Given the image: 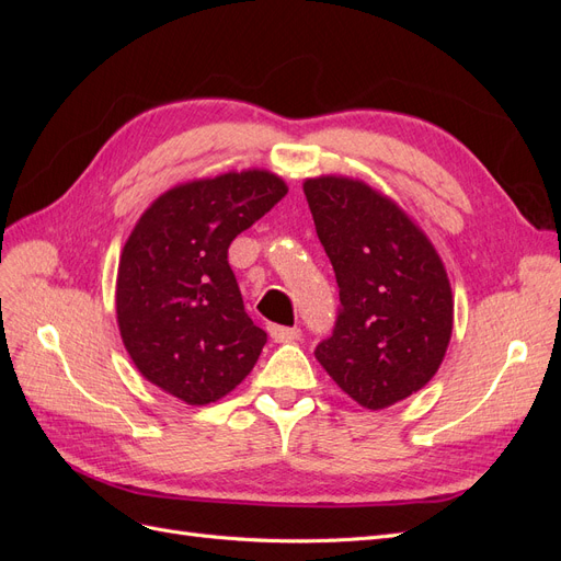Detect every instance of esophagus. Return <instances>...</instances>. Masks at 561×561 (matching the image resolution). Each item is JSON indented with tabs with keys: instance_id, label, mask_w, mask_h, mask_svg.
Here are the masks:
<instances>
[{
	"instance_id": "34e87169",
	"label": "esophagus",
	"mask_w": 561,
	"mask_h": 561,
	"mask_svg": "<svg viewBox=\"0 0 561 561\" xmlns=\"http://www.w3.org/2000/svg\"><path fill=\"white\" fill-rule=\"evenodd\" d=\"M268 334L274 342L278 344H290V342H297V339L301 336V330L299 328H283V325H271L268 328Z\"/></svg>"
}]
</instances>
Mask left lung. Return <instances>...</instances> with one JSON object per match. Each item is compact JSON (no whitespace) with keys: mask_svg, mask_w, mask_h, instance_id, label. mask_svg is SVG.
I'll return each mask as SVG.
<instances>
[{"mask_svg":"<svg viewBox=\"0 0 561 561\" xmlns=\"http://www.w3.org/2000/svg\"><path fill=\"white\" fill-rule=\"evenodd\" d=\"M304 194L342 301L316 358L355 402L386 410L445 360L454 325L445 264L412 217L360 180L309 178Z\"/></svg>","mask_w":561,"mask_h":561,"instance_id":"8db88e82","label":"left lung"}]
</instances>
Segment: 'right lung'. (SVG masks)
<instances>
[{
	"instance_id": "add662e5",
	"label": "right lung",
	"mask_w": 561,
	"mask_h": 561,
	"mask_svg": "<svg viewBox=\"0 0 561 561\" xmlns=\"http://www.w3.org/2000/svg\"><path fill=\"white\" fill-rule=\"evenodd\" d=\"M287 194L268 171L184 182L142 213L118 260L116 322L140 375L186 404H208L257 363L266 332L245 313L231 241Z\"/></svg>"
}]
</instances>
